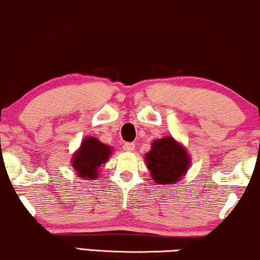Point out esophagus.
Returning <instances> with one entry per match:
<instances>
[{"label": "esophagus", "mask_w": 260, "mask_h": 260, "mask_svg": "<svg viewBox=\"0 0 260 260\" xmlns=\"http://www.w3.org/2000/svg\"><path fill=\"white\" fill-rule=\"evenodd\" d=\"M123 149L125 151H133L135 149V144L131 143V142H125V143H123Z\"/></svg>", "instance_id": "obj_1"}]
</instances>
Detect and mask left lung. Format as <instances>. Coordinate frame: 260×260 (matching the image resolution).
Returning a JSON list of instances; mask_svg holds the SVG:
<instances>
[{"label": "left lung", "instance_id": "1", "mask_svg": "<svg viewBox=\"0 0 260 260\" xmlns=\"http://www.w3.org/2000/svg\"><path fill=\"white\" fill-rule=\"evenodd\" d=\"M151 147V150L145 155V162L155 182H177L189 166V156L184 148L169 136L155 141Z\"/></svg>", "mask_w": 260, "mask_h": 260}]
</instances>
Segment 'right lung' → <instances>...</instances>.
I'll list each match as a JSON object with an SVG mask.
<instances>
[{"instance_id":"add662e5","label":"right lung","mask_w":260,"mask_h":260,"mask_svg":"<svg viewBox=\"0 0 260 260\" xmlns=\"http://www.w3.org/2000/svg\"><path fill=\"white\" fill-rule=\"evenodd\" d=\"M111 154L109 145L103 144L94 137L85 138L79 151L73 156L72 166L79 177L95 180L99 167L109 159Z\"/></svg>"}]
</instances>
